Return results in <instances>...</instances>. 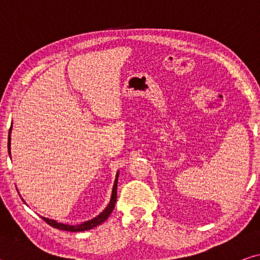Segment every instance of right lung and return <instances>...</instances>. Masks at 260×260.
Segmentation results:
<instances>
[{
	"label": "right lung",
	"instance_id": "add662e5",
	"mask_svg": "<svg viewBox=\"0 0 260 260\" xmlns=\"http://www.w3.org/2000/svg\"><path fill=\"white\" fill-rule=\"evenodd\" d=\"M10 133H11V127H10V131H9V138H8V151H9V155H10ZM117 184H118V174H117V178L114 180V184H113V189H112V196H111V201H110V204L108 205V208L105 209L102 213L98 217L89 220V221H86L81 223V225H77V226H71V225H65V223H61V222H57L55 220H51V219H48V218H43L42 219L45 220V221L48 223V225H50L51 227L57 228V230H60V231H67V232H83V231H88V230H91V228H94L96 226L101 225V223L104 222L105 220L109 218V215L111 214V212L114 209V205H116V202H117Z\"/></svg>",
	"mask_w": 260,
	"mask_h": 260
}]
</instances>
